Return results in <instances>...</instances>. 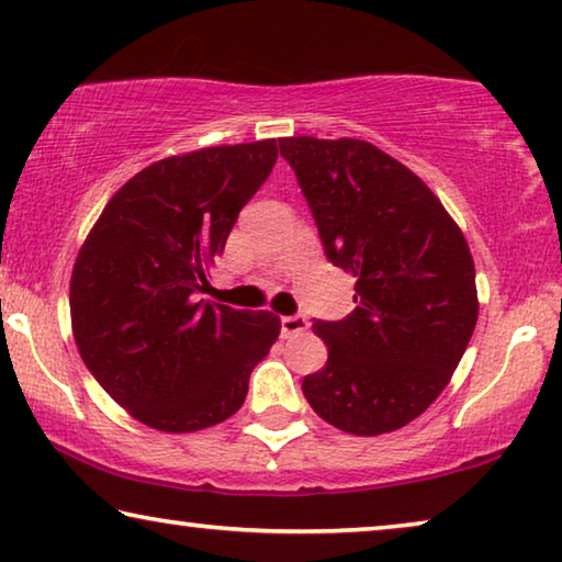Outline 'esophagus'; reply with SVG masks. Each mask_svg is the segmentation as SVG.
Wrapping results in <instances>:
<instances>
[{"instance_id": "34e87169", "label": "esophagus", "mask_w": 562, "mask_h": 562, "mask_svg": "<svg viewBox=\"0 0 562 562\" xmlns=\"http://www.w3.org/2000/svg\"><path fill=\"white\" fill-rule=\"evenodd\" d=\"M308 329V322L304 316L293 314V316H281V336L286 339V336H293V334H301Z\"/></svg>"}]
</instances>
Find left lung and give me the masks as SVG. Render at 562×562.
Wrapping results in <instances>:
<instances>
[{
	"label": "left lung",
	"mask_w": 562,
	"mask_h": 562,
	"mask_svg": "<svg viewBox=\"0 0 562 562\" xmlns=\"http://www.w3.org/2000/svg\"><path fill=\"white\" fill-rule=\"evenodd\" d=\"M324 254L357 279V308L314 318L329 349L301 390L318 417L374 437L419 417L450 382L477 324L462 231L409 168L364 140L283 137Z\"/></svg>",
	"instance_id": "8db88e82"
}]
</instances>
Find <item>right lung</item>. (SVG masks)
I'll return each instance as SVG.
<instances>
[{
	"mask_svg": "<svg viewBox=\"0 0 562 562\" xmlns=\"http://www.w3.org/2000/svg\"><path fill=\"white\" fill-rule=\"evenodd\" d=\"M276 158V140H258L153 162L110 198L80 248L70 283L77 349L143 425L195 431L228 419L281 331L271 311L198 301Z\"/></svg>",
	"mask_w": 562,
	"mask_h": 562,
	"instance_id": "add662e5",
	"label": "right lung"
}]
</instances>
